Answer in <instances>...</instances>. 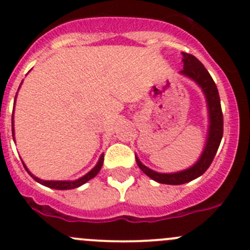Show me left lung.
Returning a JSON list of instances; mask_svg holds the SVG:
<instances>
[{
  "mask_svg": "<svg viewBox=\"0 0 250 250\" xmlns=\"http://www.w3.org/2000/svg\"><path fill=\"white\" fill-rule=\"evenodd\" d=\"M183 62H184V67L180 71V73L192 78L195 82L198 83L203 88L206 99H208V113H210V130H208L206 147L203 152V156L199 159V162L192 166L191 168H189V169L183 170V172L172 173V174L157 173L154 170H151L149 168L145 167L136 157V163L140 169L147 177L158 183H162V184L180 185L184 184V183L191 182L195 178L203 175L212 163L223 135V114L222 109H221L220 96H218L216 83L213 82L212 77L205 68V66L194 55L188 54V52H183Z\"/></svg>",
  "mask_w": 250,
  "mask_h": 250,
  "instance_id": "1",
  "label": "left lung"
}]
</instances>
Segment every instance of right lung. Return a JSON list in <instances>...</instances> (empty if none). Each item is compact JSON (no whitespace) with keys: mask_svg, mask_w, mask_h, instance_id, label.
I'll return each instance as SVG.
<instances>
[{"mask_svg":"<svg viewBox=\"0 0 250 250\" xmlns=\"http://www.w3.org/2000/svg\"><path fill=\"white\" fill-rule=\"evenodd\" d=\"M12 135H13V136H14V132H13V115H12ZM103 162H104V156H103V154H102L101 158H99V161H98V163H97L96 167H94L93 169L91 170V172L87 173V174H85L84 177L80 178V179L75 180V182H51V180H42V179H39V178L34 177V175H33L32 173H30L29 170L27 169V167H25L24 165H23V166H24V168H25V169H27V172L29 173L30 175H32L33 179H35L38 183H40V184L45 185V187H47V188H51V189L68 190V189H75V188L81 187V185L84 184L85 182H88V180H89V179H92V178L96 177V175L98 174L99 170H101L102 166H103Z\"/></svg>","mask_w":250,"mask_h":250,"instance_id":"1","label":"right lung"}]
</instances>
